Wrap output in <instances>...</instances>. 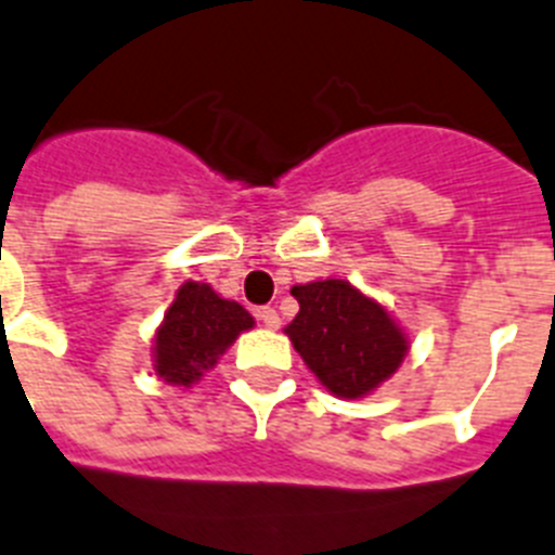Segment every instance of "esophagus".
<instances>
[{
    "instance_id": "1",
    "label": "esophagus",
    "mask_w": 555,
    "mask_h": 555,
    "mask_svg": "<svg viewBox=\"0 0 555 555\" xmlns=\"http://www.w3.org/2000/svg\"><path fill=\"white\" fill-rule=\"evenodd\" d=\"M257 318L268 326V330H279V324H282V318H279V312L273 310V307H259Z\"/></svg>"
}]
</instances>
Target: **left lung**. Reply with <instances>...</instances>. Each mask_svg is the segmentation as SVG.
<instances>
[{"instance_id": "left-lung-1", "label": "left lung", "mask_w": 555, "mask_h": 555, "mask_svg": "<svg viewBox=\"0 0 555 555\" xmlns=\"http://www.w3.org/2000/svg\"><path fill=\"white\" fill-rule=\"evenodd\" d=\"M298 315L284 326L307 369L340 399H363L408 358V332L388 307L346 279L296 284Z\"/></svg>"}]
</instances>
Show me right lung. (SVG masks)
Here are the masks:
<instances>
[{"mask_svg": "<svg viewBox=\"0 0 555 555\" xmlns=\"http://www.w3.org/2000/svg\"><path fill=\"white\" fill-rule=\"evenodd\" d=\"M254 318L237 301L220 296L206 282H184L170 310L153 335V371L167 385H195L204 371L215 369L243 332L254 330Z\"/></svg>", "mask_w": 555, "mask_h": 555, "instance_id": "right-lung-1", "label": "right lung"}]
</instances>
